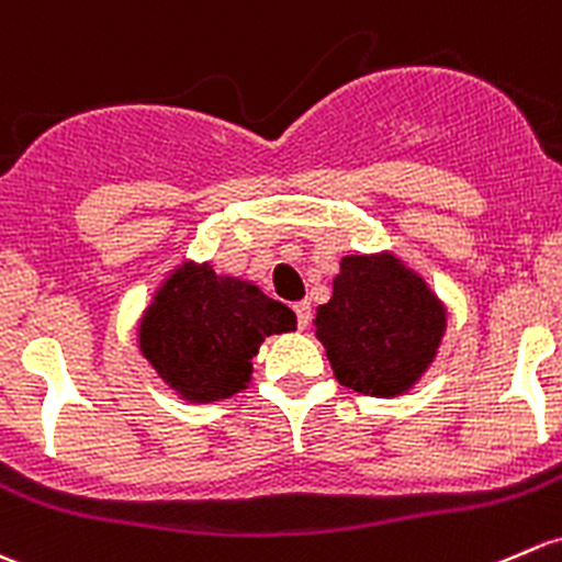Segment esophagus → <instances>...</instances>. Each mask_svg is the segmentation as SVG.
Returning <instances> with one entry per match:
<instances>
[{"label":"esophagus","instance_id":"1","mask_svg":"<svg viewBox=\"0 0 562 562\" xmlns=\"http://www.w3.org/2000/svg\"><path fill=\"white\" fill-rule=\"evenodd\" d=\"M293 310H296L299 326H301V328L310 326V321H312V306H310V301H299V304L293 306Z\"/></svg>","mask_w":562,"mask_h":562}]
</instances>
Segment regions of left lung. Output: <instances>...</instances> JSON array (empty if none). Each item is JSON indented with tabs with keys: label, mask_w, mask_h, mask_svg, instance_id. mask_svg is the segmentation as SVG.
I'll use <instances>...</instances> for the list:
<instances>
[{
	"label": "left lung",
	"mask_w": 562,
	"mask_h": 562,
	"mask_svg": "<svg viewBox=\"0 0 562 562\" xmlns=\"http://www.w3.org/2000/svg\"><path fill=\"white\" fill-rule=\"evenodd\" d=\"M445 330V301L387 250L341 258L334 293L315 315V336L339 385L374 398L409 393Z\"/></svg>",
	"instance_id": "left-lung-1"
}]
</instances>
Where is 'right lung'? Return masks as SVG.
<instances>
[{"label": "right lung", "instance_id": "obj_1", "mask_svg": "<svg viewBox=\"0 0 562 562\" xmlns=\"http://www.w3.org/2000/svg\"><path fill=\"white\" fill-rule=\"evenodd\" d=\"M296 330L282 301L210 263L182 261L156 288L137 326L139 352L188 404L241 393L266 336Z\"/></svg>", "mask_w": 562, "mask_h": 562}]
</instances>
